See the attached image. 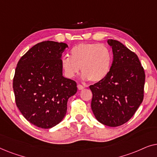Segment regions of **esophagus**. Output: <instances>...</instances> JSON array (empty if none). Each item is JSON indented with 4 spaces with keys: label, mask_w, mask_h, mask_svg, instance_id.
I'll use <instances>...</instances> for the list:
<instances>
[{
    "label": "esophagus",
    "mask_w": 157,
    "mask_h": 157,
    "mask_svg": "<svg viewBox=\"0 0 157 157\" xmlns=\"http://www.w3.org/2000/svg\"><path fill=\"white\" fill-rule=\"evenodd\" d=\"M77 87H78V89L79 90H82L83 88H84V87H83V86H82L81 84H78V85H77Z\"/></svg>",
    "instance_id": "esophagus-1"
}]
</instances>
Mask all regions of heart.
Instances as JSON below:
<instances>
[{"instance_id":"1","label":"heart","mask_w":157,"mask_h":157,"mask_svg":"<svg viewBox=\"0 0 157 157\" xmlns=\"http://www.w3.org/2000/svg\"><path fill=\"white\" fill-rule=\"evenodd\" d=\"M111 61L112 54L105 45L83 43L73 47L70 57H63L61 66L68 78H74L81 68L83 78L98 82L108 75Z\"/></svg>"}]
</instances>
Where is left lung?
I'll return each mask as SVG.
<instances>
[{"label": "left lung", "mask_w": 157, "mask_h": 157, "mask_svg": "<svg viewBox=\"0 0 157 157\" xmlns=\"http://www.w3.org/2000/svg\"><path fill=\"white\" fill-rule=\"evenodd\" d=\"M113 59L109 74L89 86L91 109L104 125L121 126L136 112L144 99L145 73L136 53L116 40L109 39Z\"/></svg>", "instance_id": "1"}]
</instances>
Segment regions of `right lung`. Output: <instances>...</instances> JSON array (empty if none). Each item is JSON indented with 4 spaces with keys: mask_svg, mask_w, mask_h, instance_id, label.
Here are the masks:
<instances>
[{
    "mask_svg": "<svg viewBox=\"0 0 157 157\" xmlns=\"http://www.w3.org/2000/svg\"><path fill=\"white\" fill-rule=\"evenodd\" d=\"M68 45L51 40L30 48L17 64L13 81L16 106L30 123L42 128L61 122L76 82L64 78L61 56Z\"/></svg>",
    "mask_w": 157,
    "mask_h": 157,
    "instance_id": "obj_1",
    "label": "right lung"
}]
</instances>
